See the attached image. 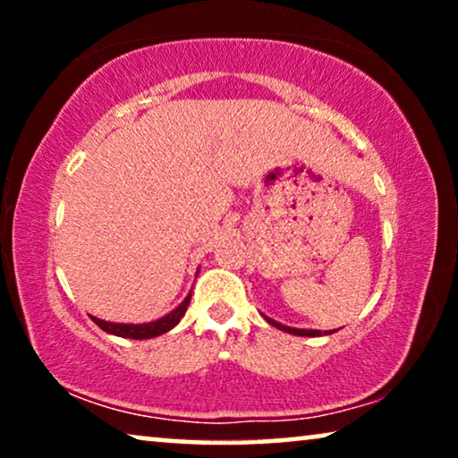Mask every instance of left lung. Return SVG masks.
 I'll return each instance as SVG.
<instances>
[{
    "label": "left lung",
    "mask_w": 458,
    "mask_h": 458,
    "mask_svg": "<svg viewBox=\"0 0 458 458\" xmlns=\"http://www.w3.org/2000/svg\"><path fill=\"white\" fill-rule=\"evenodd\" d=\"M268 323L273 325V327H277V329H281V331H285V334H292V335H302V337H318V335H329V334H334V331H325V334H321V331L318 329H298V327H287V325H284V323H277V321H273V318H268V317H265Z\"/></svg>",
    "instance_id": "8db88e82"
}]
</instances>
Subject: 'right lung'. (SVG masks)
Here are the masks:
<instances>
[{"mask_svg":"<svg viewBox=\"0 0 458 458\" xmlns=\"http://www.w3.org/2000/svg\"><path fill=\"white\" fill-rule=\"evenodd\" d=\"M190 300H191V292L187 293L185 300L177 306V309H173L168 315L149 323H110V321H102V318L98 317H91V318L99 329L106 331V334L129 337V340H149V337H158L162 334H166V331H171L174 325L183 318L187 306H190Z\"/></svg>","mask_w":458,"mask_h":458,"instance_id":"right-lung-1","label":"right lung"}]
</instances>
